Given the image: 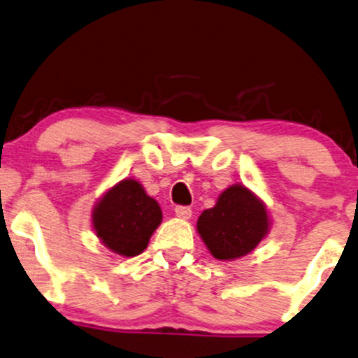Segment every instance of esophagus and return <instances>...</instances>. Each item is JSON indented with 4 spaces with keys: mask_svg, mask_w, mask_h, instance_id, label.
<instances>
[{
    "mask_svg": "<svg viewBox=\"0 0 358 358\" xmlns=\"http://www.w3.org/2000/svg\"><path fill=\"white\" fill-rule=\"evenodd\" d=\"M174 213L179 219H191V215H192L191 207H186V206H178L174 209Z\"/></svg>",
    "mask_w": 358,
    "mask_h": 358,
    "instance_id": "obj_1",
    "label": "esophagus"
}]
</instances>
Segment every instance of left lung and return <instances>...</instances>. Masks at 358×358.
<instances>
[{
  "label": "left lung",
  "instance_id": "1",
  "mask_svg": "<svg viewBox=\"0 0 358 358\" xmlns=\"http://www.w3.org/2000/svg\"><path fill=\"white\" fill-rule=\"evenodd\" d=\"M264 202L249 189L234 184L219 196L213 209L197 219V232L219 260L239 259L252 252L268 232Z\"/></svg>",
  "mask_w": 358,
  "mask_h": 358
}]
</instances>
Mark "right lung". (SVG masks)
<instances>
[{"label":"right lung","instance_id":"add662e5","mask_svg":"<svg viewBox=\"0 0 358 358\" xmlns=\"http://www.w3.org/2000/svg\"><path fill=\"white\" fill-rule=\"evenodd\" d=\"M161 220V207L134 179L117 182L92 210L96 236L108 249L124 257L143 252Z\"/></svg>","mask_w":358,"mask_h":358}]
</instances>
